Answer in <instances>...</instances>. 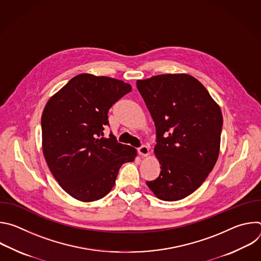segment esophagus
I'll return each instance as SVG.
<instances>
[{
	"label": "esophagus",
	"instance_id": "obj_1",
	"mask_svg": "<svg viewBox=\"0 0 261 261\" xmlns=\"http://www.w3.org/2000/svg\"><path fill=\"white\" fill-rule=\"evenodd\" d=\"M137 152H138V154L140 155V156H143V157H145V156H147L148 155V146H146V145H141V146H139L138 148H137Z\"/></svg>",
	"mask_w": 261,
	"mask_h": 261
}]
</instances>
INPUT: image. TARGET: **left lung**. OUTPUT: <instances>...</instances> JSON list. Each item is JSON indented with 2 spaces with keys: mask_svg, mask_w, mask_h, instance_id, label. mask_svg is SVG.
Instances as JSON below:
<instances>
[{
  "mask_svg": "<svg viewBox=\"0 0 261 261\" xmlns=\"http://www.w3.org/2000/svg\"><path fill=\"white\" fill-rule=\"evenodd\" d=\"M136 87L156 126L154 152L161 164L147 187L161 200L182 199L200 187L218 160L221 109L189 74H161Z\"/></svg>",
  "mask_w": 261,
  "mask_h": 261,
  "instance_id": "8db88e82",
  "label": "left lung"
}]
</instances>
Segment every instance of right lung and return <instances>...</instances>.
<instances>
[{
	"instance_id": "right-lung-1",
	"label": "right lung",
	"mask_w": 261,
	"mask_h": 261,
	"mask_svg": "<svg viewBox=\"0 0 261 261\" xmlns=\"http://www.w3.org/2000/svg\"><path fill=\"white\" fill-rule=\"evenodd\" d=\"M131 86L123 81L83 73L74 76L46 103L42 118V148L62 189L84 202L107 195L120 167L134 161V147L110 134L103 137L108 110Z\"/></svg>"
}]
</instances>
